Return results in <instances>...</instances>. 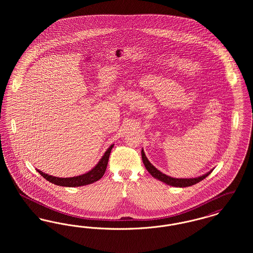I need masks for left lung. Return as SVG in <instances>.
<instances>
[{
    "instance_id": "obj_1",
    "label": "left lung",
    "mask_w": 253,
    "mask_h": 253,
    "mask_svg": "<svg viewBox=\"0 0 253 253\" xmlns=\"http://www.w3.org/2000/svg\"><path fill=\"white\" fill-rule=\"evenodd\" d=\"M141 157H142V161L145 165V168L147 169V170L151 173V175L153 177H155L157 180L161 181L165 184H167L169 186H172V187H177V188H184V187H190L193 186L194 184L200 182V181L205 179L211 171L212 169H211L210 171H208L207 173H205L203 175H200L198 177H193V178H175V177H171L169 176L167 174L161 172L159 169H157L145 156L144 151L143 149L141 150Z\"/></svg>"
}]
</instances>
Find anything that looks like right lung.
<instances>
[{
    "instance_id": "add662e5",
    "label": "right lung",
    "mask_w": 253,
    "mask_h": 253,
    "mask_svg": "<svg viewBox=\"0 0 253 253\" xmlns=\"http://www.w3.org/2000/svg\"><path fill=\"white\" fill-rule=\"evenodd\" d=\"M114 147V144L111 145L108 149L106 150V152L104 153V155L99 159V161L97 162L96 166L92 169H90L89 171L85 172L84 174L78 175V176H73V177H57V176H53V175H49L47 173H44L43 171L37 169L38 172L44 177L46 180L58 185L61 187H81V186H85V185H89L92 184L96 181L99 180L105 170L107 168V164H108L109 156L110 153L112 151Z\"/></svg>"
}]
</instances>
